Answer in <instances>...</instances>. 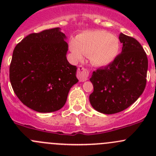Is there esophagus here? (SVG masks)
Segmentation results:
<instances>
[{
  "mask_svg": "<svg viewBox=\"0 0 156 156\" xmlns=\"http://www.w3.org/2000/svg\"><path fill=\"white\" fill-rule=\"evenodd\" d=\"M88 76H89V71L84 67L79 66L78 69V72H77V77L79 79V81L81 82L87 81Z\"/></svg>",
  "mask_w": 156,
  "mask_h": 156,
  "instance_id": "1",
  "label": "esophagus"
}]
</instances>
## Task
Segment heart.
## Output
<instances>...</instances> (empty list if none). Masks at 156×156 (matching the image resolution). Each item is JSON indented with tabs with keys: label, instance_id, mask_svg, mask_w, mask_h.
<instances>
[{
	"label": "heart",
	"instance_id": "b5f03b06",
	"mask_svg": "<svg viewBox=\"0 0 156 156\" xmlns=\"http://www.w3.org/2000/svg\"><path fill=\"white\" fill-rule=\"evenodd\" d=\"M119 37L104 30H94L81 33L76 41L70 44V50L75 58L82 60L84 56L97 66H107L112 63L120 53Z\"/></svg>",
	"mask_w": 156,
	"mask_h": 156
}]
</instances>
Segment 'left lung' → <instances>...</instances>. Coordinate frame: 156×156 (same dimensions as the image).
Returning a JSON list of instances; mask_svg holds the SVG:
<instances>
[{"instance_id":"8db88e82","label":"left lung","mask_w":156,"mask_h":156,"mask_svg":"<svg viewBox=\"0 0 156 156\" xmlns=\"http://www.w3.org/2000/svg\"><path fill=\"white\" fill-rule=\"evenodd\" d=\"M119 40L122 53L112 64L94 71L90 78L94 86L90 103L103 114L126 109L140 97L146 84L148 59L143 47L123 33Z\"/></svg>"}]
</instances>
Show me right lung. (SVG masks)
<instances>
[{"instance_id": "1", "label": "right lung", "mask_w": 156, "mask_h": 156, "mask_svg": "<svg viewBox=\"0 0 156 156\" xmlns=\"http://www.w3.org/2000/svg\"><path fill=\"white\" fill-rule=\"evenodd\" d=\"M66 36L59 28L32 33L14 48L10 80L27 107L52 112L63 107L71 87L78 83L77 67L66 58Z\"/></svg>"}]
</instances>
